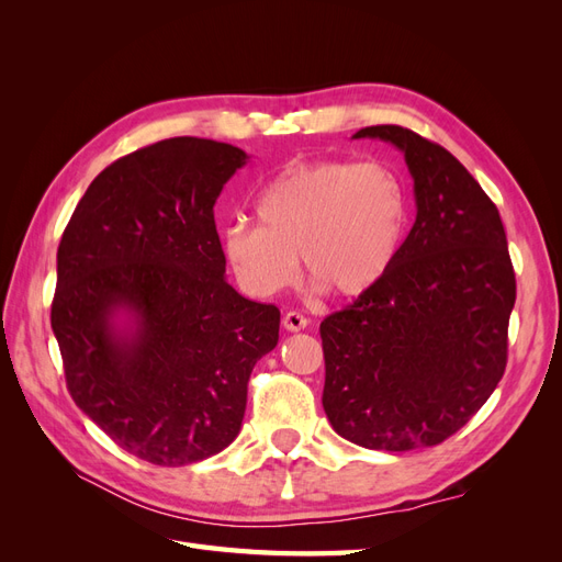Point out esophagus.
I'll list each match as a JSON object with an SVG mask.
<instances>
[{"label":"esophagus","mask_w":562,"mask_h":562,"mask_svg":"<svg viewBox=\"0 0 562 562\" xmlns=\"http://www.w3.org/2000/svg\"><path fill=\"white\" fill-rule=\"evenodd\" d=\"M307 326H310V321L304 318L300 312H288V314L283 316V328H285V330L297 333V330H304Z\"/></svg>","instance_id":"obj_1"}]
</instances>
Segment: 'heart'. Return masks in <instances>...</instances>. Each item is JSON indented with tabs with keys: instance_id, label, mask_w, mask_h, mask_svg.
<instances>
[{
	"instance_id": "heart-1",
	"label": "heart",
	"mask_w": 562,
	"mask_h": 562,
	"mask_svg": "<svg viewBox=\"0 0 562 562\" xmlns=\"http://www.w3.org/2000/svg\"><path fill=\"white\" fill-rule=\"evenodd\" d=\"M260 223L234 220L220 236L246 293L274 297L304 269L314 291L368 295L389 277L411 225L401 178L378 161H300L271 178L255 201Z\"/></svg>"
}]
</instances>
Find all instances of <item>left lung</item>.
<instances>
[{
	"instance_id": "1",
	"label": "left lung",
	"mask_w": 562,
	"mask_h": 562,
	"mask_svg": "<svg viewBox=\"0 0 562 562\" xmlns=\"http://www.w3.org/2000/svg\"><path fill=\"white\" fill-rule=\"evenodd\" d=\"M351 138L403 151L417 217L389 277L321 323L323 411L361 448H431L462 429L504 375L516 302L506 232L446 147L403 126Z\"/></svg>"
}]
</instances>
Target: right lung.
<instances>
[{
    "instance_id": "right-lung-1",
    "label": "right lung",
    "mask_w": 562,
    "mask_h": 562,
    "mask_svg": "<svg viewBox=\"0 0 562 562\" xmlns=\"http://www.w3.org/2000/svg\"><path fill=\"white\" fill-rule=\"evenodd\" d=\"M244 149L168 138L110 164L58 246L50 328L79 411L157 467L225 450L281 312L227 283L213 206Z\"/></svg>"
}]
</instances>
